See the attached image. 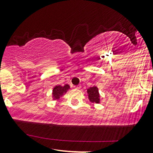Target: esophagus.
Masks as SVG:
<instances>
[{
  "label": "esophagus",
  "instance_id": "obj_1",
  "mask_svg": "<svg viewBox=\"0 0 153 153\" xmlns=\"http://www.w3.org/2000/svg\"><path fill=\"white\" fill-rule=\"evenodd\" d=\"M74 88H75V89H81V85H77V86H73Z\"/></svg>",
  "mask_w": 153,
  "mask_h": 153
}]
</instances>
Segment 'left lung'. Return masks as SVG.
<instances>
[{
  "label": "left lung",
  "instance_id": "left-lung-1",
  "mask_svg": "<svg viewBox=\"0 0 153 153\" xmlns=\"http://www.w3.org/2000/svg\"><path fill=\"white\" fill-rule=\"evenodd\" d=\"M88 96H89V99L91 102L92 103H99L100 101V96L99 93H98V89L96 86H92L89 89H87Z\"/></svg>",
  "mask_w": 153,
  "mask_h": 153
}]
</instances>
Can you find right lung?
<instances>
[{
    "instance_id": "add662e5",
    "label": "right lung",
    "mask_w": 153,
    "mask_h": 153,
    "mask_svg": "<svg viewBox=\"0 0 153 153\" xmlns=\"http://www.w3.org/2000/svg\"><path fill=\"white\" fill-rule=\"evenodd\" d=\"M69 89V86L66 84L64 86H56L54 87L53 92H52V95H53L54 99H58L61 95H64V93L67 92L68 89Z\"/></svg>"
}]
</instances>
